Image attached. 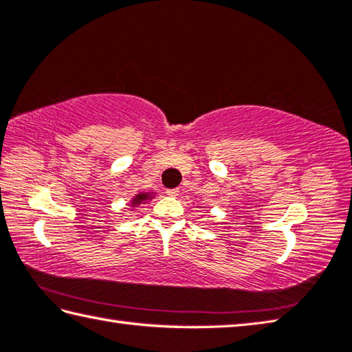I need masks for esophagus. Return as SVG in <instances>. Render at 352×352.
<instances>
[{"mask_svg": "<svg viewBox=\"0 0 352 352\" xmlns=\"http://www.w3.org/2000/svg\"><path fill=\"white\" fill-rule=\"evenodd\" d=\"M166 194H168L169 197H177L178 194H180V189H168Z\"/></svg>", "mask_w": 352, "mask_h": 352, "instance_id": "obj_1", "label": "esophagus"}]
</instances>
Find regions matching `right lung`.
<instances>
[{"instance_id": "1", "label": "right lung", "mask_w": 352, "mask_h": 352, "mask_svg": "<svg viewBox=\"0 0 352 352\" xmlns=\"http://www.w3.org/2000/svg\"><path fill=\"white\" fill-rule=\"evenodd\" d=\"M146 198H148V195H137L134 201L139 203V201H142V199H146Z\"/></svg>"}]
</instances>
